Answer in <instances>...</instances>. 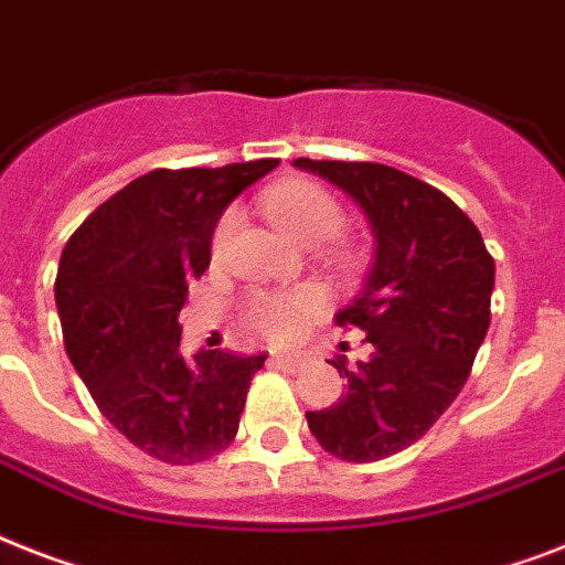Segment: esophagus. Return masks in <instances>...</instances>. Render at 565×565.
<instances>
[{
    "label": "esophagus",
    "instance_id": "1",
    "mask_svg": "<svg viewBox=\"0 0 565 565\" xmlns=\"http://www.w3.org/2000/svg\"><path fill=\"white\" fill-rule=\"evenodd\" d=\"M273 365H278V369H301L305 365V356L301 354H273Z\"/></svg>",
    "mask_w": 565,
    "mask_h": 565
}]
</instances>
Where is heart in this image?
I'll list each match as a JSON object with an SVG mask.
<instances>
[{"instance_id": "obj_1", "label": "heart", "mask_w": 565, "mask_h": 565, "mask_svg": "<svg viewBox=\"0 0 565 565\" xmlns=\"http://www.w3.org/2000/svg\"><path fill=\"white\" fill-rule=\"evenodd\" d=\"M264 211L281 235L296 243H305V246L328 241L342 226V209H339L337 200L322 185L307 182V179H292V182L273 188L264 196ZM235 211H226L217 220L214 237H211L214 255L226 249V243L235 235ZM319 310H322V296L310 287L290 292H258L249 305V324L264 339L290 342L310 324V319Z\"/></svg>"}]
</instances>
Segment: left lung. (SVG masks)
<instances>
[{
  "label": "left lung",
  "mask_w": 565,
  "mask_h": 565,
  "mask_svg": "<svg viewBox=\"0 0 565 565\" xmlns=\"http://www.w3.org/2000/svg\"><path fill=\"white\" fill-rule=\"evenodd\" d=\"M296 168L342 188L369 217L374 264L362 292L337 313L360 328L371 356L348 371V392L307 426L330 456L380 461L424 438L465 388L490 328L493 258L479 228L438 188L377 162H313Z\"/></svg>",
  "instance_id": "left-lung-1"
}]
</instances>
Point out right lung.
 I'll list each match as a JSON object with an SVG mask.
<instances>
[{"instance_id": "right-lung-1", "label": "right lung", "mask_w": 565, "mask_h": 565, "mask_svg": "<svg viewBox=\"0 0 565 565\" xmlns=\"http://www.w3.org/2000/svg\"><path fill=\"white\" fill-rule=\"evenodd\" d=\"M278 159L150 171L98 205L63 246L54 281L66 354L100 415L148 456L196 465L235 441L267 354H179L188 284L241 191Z\"/></svg>"}]
</instances>
